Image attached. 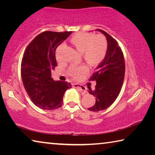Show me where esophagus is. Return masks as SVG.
Returning a JSON list of instances; mask_svg holds the SVG:
<instances>
[{
  "label": "esophagus",
  "instance_id": "obj_1",
  "mask_svg": "<svg viewBox=\"0 0 155 155\" xmlns=\"http://www.w3.org/2000/svg\"><path fill=\"white\" fill-rule=\"evenodd\" d=\"M74 87L78 88L81 91H82L83 92L86 93V87L83 85H80V84H74Z\"/></svg>",
  "mask_w": 155,
  "mask_h": 155
}]
</instances>
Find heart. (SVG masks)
Returning a JSON list of instances; mask_svg holds the SVG:
<instances>
[{
    "label": "heart",
    "instance_id": "obj_1",
    "mask_svg": "<svg viewBox=\"0 0 155 155\" xmlns=\"http://www.w3.org/2000/svg\"><path fill=\"white\" fill-rule=\"evenodd\" d=\"M71 43L75 48L81 53L86 61L91 65L99 64L105 57L107 42L106 39L101 35H94L93 34L81 33L76 34L71 38ZM62 46H59L56 54L57 61H61L58 52ZM88 70L86 65L81 66H72L69 70L70 74L74 78H79L83 74H85Z\"/></svg>",
    "mask_w": 155,
    "mask_h": 155
}]
</instances>
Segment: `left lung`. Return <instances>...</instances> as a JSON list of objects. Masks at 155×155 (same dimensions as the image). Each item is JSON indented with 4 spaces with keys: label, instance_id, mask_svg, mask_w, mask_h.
I'll return each mask as SVG.
<instances>
[{
    "label": "left lung",
    "instance_id": "1",
    "mask_svg": "<svg viewBox=\"0 0 155 155\" xmlns=\"http://www.w3.org/2000/svg\"><path fill=\"white\" fill-rule=\"evenodd\" d=\"M106 37L107 50L103 61L97 66L90 80H95L96 85L89 93L96 97V103L88 109L99 111L106 109L114 103L121 91L125 74L124 55L118 44L111 36L101 29H96Z\"/></svg>",
    "mask_w": 155,
    "mask_h": 155
}]
</instances>
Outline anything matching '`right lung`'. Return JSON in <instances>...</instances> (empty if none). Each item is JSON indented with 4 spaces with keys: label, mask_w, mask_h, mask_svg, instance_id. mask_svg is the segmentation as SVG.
Wrapping results in <instances>:
<instances>
[{
    "label": "right lung",
    "mask_w": 155,
    "mask_h": 155,
    "mask_svg": "<svg viewBox=\"0 0 155 155\" xmlns=\"http://www.w3.org/2000/svg\"><path fill=\"white\" fill-rule=\"evenodd\" d=\"M72 31H45L36 36L26 48L21 63V77L33 103L41 109L52 110L62 105L65 91L71 84L54 81L51 70L57 65L55 51Z\"/></svg>",
    "instance_id": "1"
}]
</instances>
